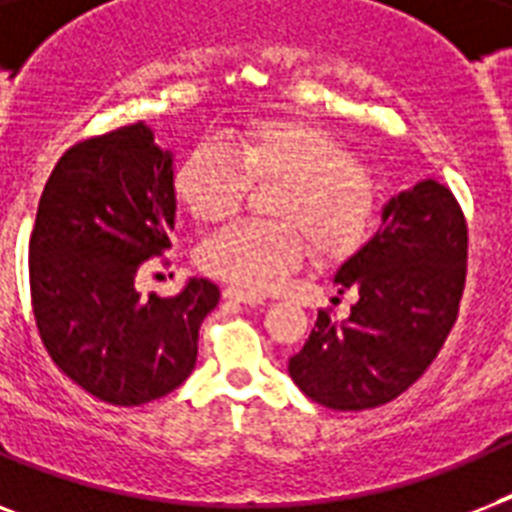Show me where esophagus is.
<instances>
[{
    "label": "esophagus",
    "instance_id": "obj_1",
    "mask_svg": "<svg viewBox=\"0 0 512 512\" xmlns=\"http://www.w3.org/2000/svg\"><path fill=\"white\" fill-rule=\"evenodd\" d=\"M225 300H231V303H241V305H263V297L249 295V292H241L236 287H225L223 289Z\"/></svg>",
    "mask_w": 512,
    "mask_h": 512
}]
</instances>
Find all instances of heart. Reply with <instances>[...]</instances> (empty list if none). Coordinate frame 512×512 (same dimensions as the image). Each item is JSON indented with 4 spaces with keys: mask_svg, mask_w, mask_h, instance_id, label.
<instances>
[{
    "mask_svg": "<svg viewBox=\"0 0 512 512\" xmlns=\"http://www.w3.org/2000/svg\"><path fill=\"white\" fill-rule=\"evenodd\" d=\"M249 180H279L271 223H236L199 247L201 271L263 295L300 268L311 244L321 263L364 247L377 220V191L353 154L305 119H252L223 130L177 164L172 191L199 223H220L241 207Z\"/></svg>",
    "mask_w": 512,
    "mask_h": 512,
    "instance_id": "obj_1",
    "label": "heart"
}]
</instances>
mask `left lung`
<instances>
[{
  "instance_id": "8db88e82",
  "label": "left lung",
  "mask_w": 512,
  "mask_h": 512,
  "mask_svg": "<svg viewBox=\"0 0 512 512\" xmlns=\"http://www.w3.org/2000/svg\"><path fill=\"white\" fill-rule=\"evenodd\" d=\"M468 225L452 191L420 180L382 207L372 239L337 268L340 295L356 303L345 321L319 311L289 377L316 404L361 412L388 404L420 380L460 313Z\"/></svg>"
}]
</instances>
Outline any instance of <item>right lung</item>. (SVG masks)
Wrapping results in <instances>:
<instances>
[{
	"instance_id": "add662e5",
	"label": "right lung",
	"mask_w": 512,
	"mask_h": 512,
	"mask_svg": "<svg viewBox=\"0 0 512 512\" xmlns=\"http://www.w3.org/2000/svg\"><path fill=\"white\" fill-rule=\"evenodd\" d=\"M175 159L143 122L68 148L44 185L28 241L31 305L60 372L114 406L180 388L220 289L188 279L175 297L135 289L140 265L170 247Z\"/></svg>"
}]
</instances>
